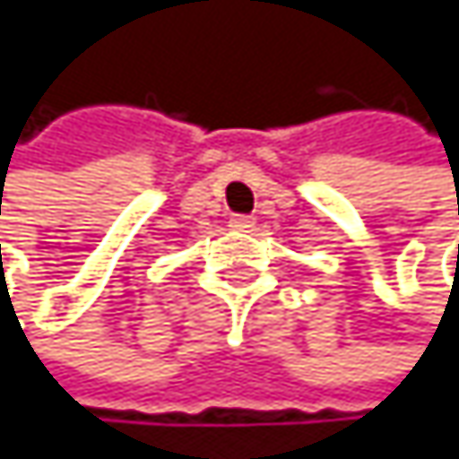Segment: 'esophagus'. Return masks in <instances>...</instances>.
<instances>
[{"label":"esophagus","mask_w":459,"mask_h":459,"mask_svg":"<svg viewBox=\"0 0 459 459\" xmlns=\"http://www.w3.org/2000/svg\"><path fill=\"white\" fill-rule=\"evenodd\" d=\"M234 228V231H242V234H247V231H253V225H255V220L253 217H247V214H234L231 217V222H228Z\"/></svg>","instance_id":"1"}]
</instances>
